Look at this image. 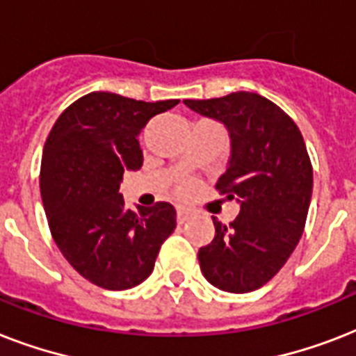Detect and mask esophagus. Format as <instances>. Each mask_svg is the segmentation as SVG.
I'll list each match as a JSON object with an SVG mask.
<instances>
[{
  "mask_svg": "<svg viewBox=\"0 0 356 356\" xmlns=\"http://www.w3.org/2000/svg\"><path fill=\"white\" fill-rule=\"evenodd\" d=\"M190 220V212L184 209H177V223H186Z\"/></svg>",
  "mask_w": 356,
  "mask_h": 356,
  "instance_id": "1",
  "label": "esophagus"
}]
</instances>
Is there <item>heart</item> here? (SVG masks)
<instances>
[{
  "label": "heart",
  "instance_id": "b5f03b06",
  "mask_svg": "<svg viewBox=\"0 0 356 356\" xmlns=\"http://www.w3.org/2000/svg\"><path fill=\"white\" fill-rule=\"evenodd\" d=\"M194 190H195V183H194V181H184V183L179 184V194L188 195V194H192Z\"/></svg>",
  "mask_w": 356,
  "mask_h": 356
}]
</instances>
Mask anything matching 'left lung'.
<instances>
[{
  "mask_svg": "<svg viewBox=\"0 0 356 356\" xmlns=\"http://www.w3.org/2000/svg\"><path fill=\"white\" fill-rule=\"evenodd\" d=\"M184 105L229 129L231 161L216 190L240 203L229 225L212 218L216 234L197 253L201 271L223 292H253L277 275L303 234L312 195L307 145L293 120L253 92Z\"/></svg>",
  "mask_w": 356,
  "mask_h": 356,
  "instance_id": "1",
  "label": "left lung"
}]
</instances>
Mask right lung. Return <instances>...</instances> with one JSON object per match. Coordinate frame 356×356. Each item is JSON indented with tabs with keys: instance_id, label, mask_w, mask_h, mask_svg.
I'll return each instance as SVG.
<instances>
[{
	"instance_id": "right-lung-1",
	"label": "right lung",
	"mask_w": 356,
	"mask_h": 356,
	"mask_svg": "<svg viewBox=\"0 0 356 356\" xmlns=\"http://www.w3.org/2000/svg\"><path fill=\"white\" fill-rule=\"evenodd\" d=\"M179 99L136 102L92 92L74 102L47 134L40 194L51 236L86 281L105 290H129L153 271L156 254L175 229V209L125 207L123 172L140 170L138 133Z\"/></svg>"
}]
</instances>
